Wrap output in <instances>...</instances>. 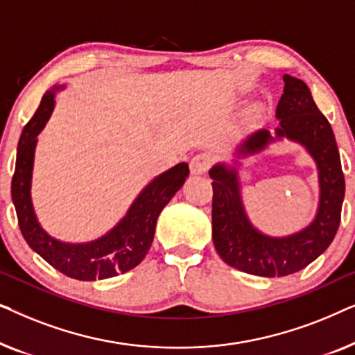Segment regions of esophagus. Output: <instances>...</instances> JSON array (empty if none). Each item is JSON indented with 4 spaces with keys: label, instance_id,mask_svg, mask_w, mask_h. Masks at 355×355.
Returning a JSON list of instances; mask_svg holds the SVG:
<instances>
[{
    "label": "esophagus",
    "instance_id": "1",
    "mask_svg": "<svg viewBox=\"0 0 355 355\" xmlns=\"http://www.w3.org/2000/svg\"><path fill=\"white\" fill-rule=\"evenodd\" d=\"M211 155L208 153H197L196 157L191 159V171L193 174H203L207 173L211 166Z\"/></svg>",
    "mask_w": 355,
    "mask_h": 355
}]
</instances>
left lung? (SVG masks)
I'll use <instances>...</instances> for the list:
<instances>
[{"label": "left lung", "instance_id": "obj_1", "mask_svg": "<svg viewBox=\"0 0 355 355\" xmlns=\"http://www.w3.org/2000/svg\"><path fill=\"white\" fill-rule=\"evenodd\" d=\"M283 79L284 94L276 108L279 119L276 135L302 144L317 162L320 205L312 225L289 237L263 236L247 220L234 169L223 164L210 169L211 236L216 252L232 268L265 278L293 275L322 255L336 236L344 200V174L331 125L320 113L304 80L288 74ZM270 140V130H259L239 152H260Z\"/></svg>", "mask_w": 355, "mask_h": 355}]
</instances>
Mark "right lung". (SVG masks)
I'll return each instance as SVG.
<instances>
[{"instance_id":"right-lung-1","label":"right lung","mask_w":355,"mask_h":355,"mask_svg":"<svg viewBox=\"0 0 355 355\" xmlns=\"http://www.w3.org/2000/svg\"><path fill=\"white\" fill-rule=\"evenodd\" d=\"M53 96V90L43 95L40 106L26 124L19 139L16 171L11 184L19 227L31 249L62 275L80 281L113 278L135 268L145 259L153 242L159 213L182 187L189 176V164L179 163L153 179L137 197L123 221L98 241L89 244H64L53 239L38 225L31 200L35 137L50 118L55 105Z\"/></svg>"}]
</instances>
